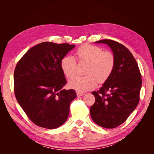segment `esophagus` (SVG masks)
I'll list each match as a JSON object with an SVG mask.
<instances>
[{
  "label": "esophagus",
  "instance_id": "esophagus-1",
  "mask_svg": "<svg viewBox=\"0 0 154 154\" xmlns=\"http://www.w3.org/2000/svg\"><path fill=\"white\" fill-rule=\"evenodd\" d=\"M85 94L84 92H79V91H77V95L78 96H83Z\"/></svg>",
  "mask_w": 154,
  "mask_h": 154
}]
</instances>
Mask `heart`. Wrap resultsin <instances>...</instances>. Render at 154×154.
Wrapping results in <instances>:
<instances>
[{
  "instance_id": "1",
  "label": "heart",
  "mask_w": 154,
  "mask_h": 154,
  "mask_svg": "<svg viewBox=\"0 0 154 154\" xmlns=\"http://www.w3.org/2000/svg\"><path fill=\"white\" fill-rule=\"evenodd\" d=\"M75 56L80 62L87 61L85 76H76L69 83V87L79 92L94 88L98 82H105L113 72L115 56L110 51H103L100 47L83 44L75 51ZM77 62L73 57L66 56L62 58L60 68L67 78H72L76 72Z\"/></svg>"
}]
</instances>
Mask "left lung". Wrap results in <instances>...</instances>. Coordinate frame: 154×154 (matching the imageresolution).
<instances>
[{
  "instance_id": "left-lung-1",
  "label": "left lung",
  "mask_w": 154,
  "mask_h": 154,
  "mask_svg": "<svg viewBox=\"0 0 154 154\" xmlns=\"http://www.w3.org/2000/svg\"><path fill=\"white\" fill-rule=\"evenodd\" d=\"M111 48L115 66L110 77L97 92H92L95 103L90 107V116L96 124L114 128L123 124L137 107L142 85L139 66L128 49L116 41L103 39Z\"/></svg>"
}]
</instances>
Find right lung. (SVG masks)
<instances>
[{
	"instance_id": "1",
	"label": "right lung",
	"mask_w": 154,
	"mask_h": 154,
	"mask_svg": "<svg viewBox=\"0 0 154 154\" xmlns=\"http://www.w3.org/2000/svg\"><path fill=\"white\" fill-rule=\"evenodd\" d=\"M75 45L43 42L30 48L17 63L14 92L28 118L36 126L58 128L66 121L74 90H63L66 81L62 58Z\"/></svg>"
}]
</instances>
